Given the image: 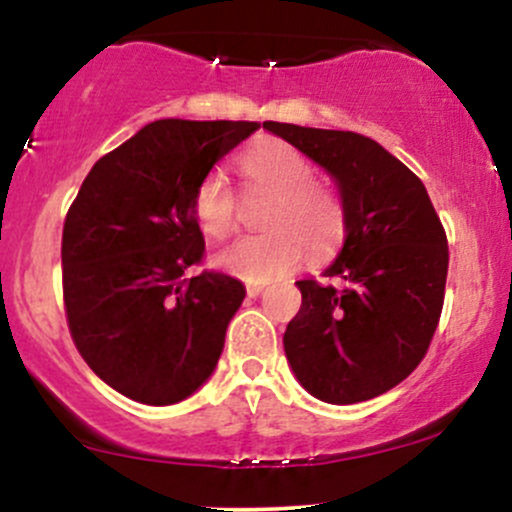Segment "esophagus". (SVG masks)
I'll use <instances>...</instances> for the list:
<instances>
[{
  "label": "esophagus",
  "mask_w": 512,
  "mask_h": 512,
  "mask_svg": "<svg viewBox=\"0 0 512 512\" xmlns=\"http://www.w3.org/2000/svg\"><path fill=\"white\" fill-rule=\"evenodd\" d=\"M245 292H247V297H252V299H255V297H260L262 292H265V287H260V284H247V289H245Z\"/></svg>",
  "instance_id": "esophagus-1"
}]
</instances>
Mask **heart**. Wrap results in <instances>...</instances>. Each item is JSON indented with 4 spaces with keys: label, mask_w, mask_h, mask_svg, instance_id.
<instances>
[{
    "label": "heart",
    "mask_w": 512,
    "mask_h": 512,
    "mask_svg": "<svg viewBox=\"0 0 512 512\" xmlns=\"http://www.w3.org/2000/svg\"><path fill=\"white\" fill-rule=\"evenodd\" d=\"M242 184L272 196L267 235H247L220 247L215 267L247 284H267L299 265L304 250L324 255L346 233V208L331 188L316 184L314 166L282 139H260L238 157ZM193 215L213 238H223L238 220V198L225 176L208 174L193 191Z\"/></svg>",
    "instance_id": "obj_1"
}]
</instances>
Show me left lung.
Masks as SVG:
<instances>
[{"instance_id":"obj_1","label":"left lung","mask_w":512,"mask_h":512,"mask_svg":"<svg viewBox=\"0 0 512 512\" xmlns=\"http://www.w3.org/2000/svg\"><path fill=\"white\" fill-rule=\"evenodd\" d=\"M324 166L346 208V242L324 272L343 287L297 282L284 353L306 390L331 405L373 400L422 363L444 306L449 245L422 181L375 139L265 122Z\"/></svg>"}]
</instances>
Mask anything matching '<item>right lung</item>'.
Returning <instances> with one entry per match:
<instances>
[{
    "label": "right lung",
    "mask_w": 512,
    "mask_h": 512,
    "mask_svg": "<svg viewBox=\"0 0 512 512\" xmlns=\"http://www.w3.org/2000/svg\"><path fill=\"white\" fill-rule=\"evenodd\" d=\"M257 122L157 120L95 161L63 223L68 331L100 380L129 400L174 405L208 380L245 299L203 270L193 191Z\"/></svg>",
    "instance_id": "right-lung-1"
}]
</instances>
